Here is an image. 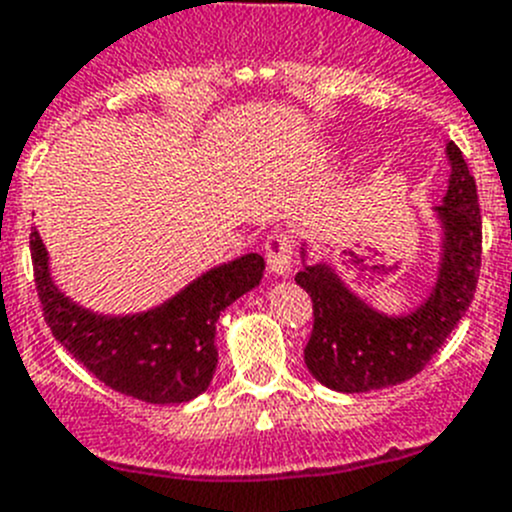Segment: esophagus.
<instances>
[{"label":"esophagus","instance_id":"esophagus-1","mask_svg":"<svg viewBox=\"0 0 512 512\" xmlns=\"http://www.w3.org/2000/svg\"><path fill=\"white\" fill-rule=\"evenodd\" d=\"M266 264L274 276H287L294 266V248L292 241L281 233L266 238Z\"/></svg>","mask_w":512,"mask_h":512}]
</instances>
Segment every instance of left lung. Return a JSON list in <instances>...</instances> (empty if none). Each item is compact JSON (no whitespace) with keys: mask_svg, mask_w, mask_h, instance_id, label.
I'll list each match as a JSON object with an SVG mask.
<instances>
[{"mask_svg":"<svg viewBox=\"0 0 512 512\" xmlns=\"http://www.w3.org/2000/svg\"><path fill=\"white\" fill-rule=\"evenodd\" d=\"M449 164L442 203L431 208L437 225V274L429 294L406 312H386L360 297L330 259L312 261L299 248L294 276L312 297L314 327L304 348L309 373L340 393H368L409 381L444 345L475 297L480 276L482 220L475 177L454 142L444 144Z\"/></svg>","mask_w":512,"mask_h":512,"instance_id":"left-lung-1","label":"left lung"}]
</instances>
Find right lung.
I'll return each instance as SVG.
<instances>
[{
  "label": "right lung",
  "mask_w": 512,
  "mask_h": 512,
  "mask_svg": "<svg viewBox=\"0 0 512 512\" xmlns=\"http://www.w3.org/2000/svg\"><path fill=\"white\" fill-rule=\"evenodd\" d=\"M37 294L55 340L98 381L144 403H187L208 391L218 368L215 322L261 284L266 261L243 253L210 266L162 304L142 312H96L60 289L37 225L30 233Z\"/></svg>",
  "instance_id": "1"
}]
</instances>
